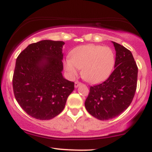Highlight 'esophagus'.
<instances>
[{
  "mask_svg": "<svg viewBox=\"0 0 152 152\" xmlns=\"http://www.w3.org/2000/svg\"><path fill=\"white\" fill-rule=\"evenodd\" d=\"M81 82H79V81H76V82H75V83H74V86H75V88H77V87L79 86V85H81Z\"/></svg>",
  "mask_w": 152,
  "mask_h": 152,
  "instance_id": "esophagus-1",
  "label": "esophagus"
}]
</instances>
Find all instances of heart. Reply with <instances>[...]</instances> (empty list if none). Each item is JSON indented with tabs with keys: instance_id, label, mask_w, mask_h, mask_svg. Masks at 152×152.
<instances>
[{
	"instance_id": "obj_1",
	"label": "heart",
	"mask_w": 152,
	"mask_h": 152,
	"mask_svg": "<svg viewBox=\"0 0 152 152\" xmlns=\"http://www.w3.org/2000/svg\"><path fill=\"white\" fill-rule=\"evenodd\" d=\"M115 65V53L109 46L88 44L78 46L71 51L70 59L64 61V68L71 77L81 69L83 79L91 83L105 81Z\"/></svg>"
}]
</instances>
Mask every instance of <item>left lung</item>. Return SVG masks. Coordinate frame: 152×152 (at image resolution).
<instances>
[{
	"mask_svg": "<svg viewBox=\"0 0 152 152\" xmlns=\"http://www.w3.org/2000/svg\"><path fill=\"white\" fill-rule=\"evenodd\" d=\"M115 69L100 84L91 86L85 101L88 113L99 120L111 119L124 111L133 100L137 86L138 67L129 50L113 42Z\"/></svg>",
	"mask_w": 152,
	"mask_h": 152,
	"instance_id": "8db88e82",
	"label": "left lung"
}]
</instances>
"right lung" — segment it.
Instances as JSON below:
<instances>
[{
	"label": "right lung",
	"mask_w": 152,
	"mask_h": 152,
	"mask_svg": "<svg viewBox=\"0 0 152 152\" xmlns=\"http://www.w3.org/2000/svg\"><path fill=\"white\" fill-rule=\"evenodd\" d=\"M64 41L31 43L17 57L13 89L17 102L29 116L48 120L65 107L74 82L63 77Z\"/></svg>",
	"instance_id": "right-lung-1"
}]
</instances>
